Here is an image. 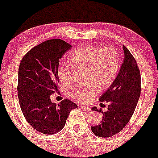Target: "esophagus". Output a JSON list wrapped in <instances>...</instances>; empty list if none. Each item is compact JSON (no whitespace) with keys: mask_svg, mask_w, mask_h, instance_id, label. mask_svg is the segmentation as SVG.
<instances>
[{"mask_svg":"<svg viewBox=\"0 0 158 158\" xmlns=\"http://www.w3.org/2000/svg\"><path fill=\"white\" fill-rule=\"evenodd\" d=\"M80 107H81V108L83 110V111H91L90 107L84 106H81Z\"/></svg>","mask_w":158,"mask_h":158,"instance_id":"obj_1","label":"esophagus"}]
</instances>
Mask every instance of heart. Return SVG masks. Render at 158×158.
<instances>
[{"label":"heart","instance_id":"obj_1","mask_svg":"<svg viewBox=\"0 0 158 158\" xmlns=\"http://www.w3.org/2000/svg\"><path fill=\"white\" fill-rule=\"evenodd\" d=\"M69 59L74 67L86 69V81L89 82L70 92L71 97L80 102H89L99 87L106 89L111 86L119 72L120 54L113 47L102 48L91 44L81 45L70 54ZM56 73L64 86L70 84L72 69L69 64L60 62Z\"/></svg>","mask_w":158,"mask_h":158}]
</instances>
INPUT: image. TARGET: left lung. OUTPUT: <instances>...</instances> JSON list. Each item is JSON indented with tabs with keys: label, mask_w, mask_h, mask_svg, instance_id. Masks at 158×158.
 Segmentation results:
<instances>
[{
	"label": "left lung",
	"mask_w": 158,
	"mask_h": 158,
	"mask_svg": "<svg viewBox=\"0 0 158 158\" xmlns=\"http://www.w3.org/2000/svg\"><path fill=\"white\" fill-rule=\"evenodd\" d=\"M124 59L117 77L100 96V102L109 103L108 111L102 112L99 124L91 127L93 133L108 138L121 131L130 121L141 93L140 72L131 52L123 46ZM93 111H98L94 107ZM99 111H101L100 110Z\"/></svg>",
	"instance_id": "8db88e82"
}]
</instances>
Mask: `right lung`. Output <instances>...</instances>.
I'll return each mask as SVG.
<instances>
[{"instance_id": "right-lung-1", "label": "right lung", "mask_w": 158, "mask_h": 158, "mask_svg": "<svg viewBox=\"0 0 158 158\" xmlns=\"http://www.w3.org/2000/svg\"><path fill=\"white\" fill-rule=\"evenodd\" d=\"M72 45L61 39L46 40L24 56L19 68L18 98L28 123L44 134L57 133L77 106L69 99L56 105L50 96L58 90L59 59Z\"/></svg>"}]
</instances>
